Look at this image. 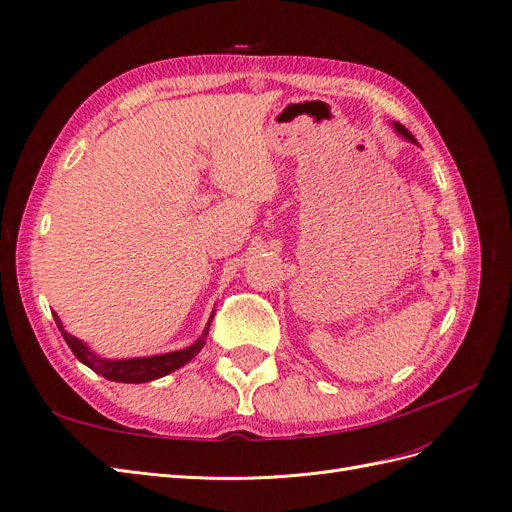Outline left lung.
Listing matches in <instances>:
<instances>
[{"label": "left lung", "mask_w": 512, "mask_h": 512, "mask_svg": "<svg viewBox=\"0 0 512 512\" xmlns=\"http://www.w3.org/2000/svg\"><path fill=\"white\" fill-rule=\"evenodd\" d=\"M395 130L401 134V136H406L408 138V141H414V136L404 128V126H401V123H395Z\"/></svg>", "instance_id": "obj_1"}]
</instances>
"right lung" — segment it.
<instances>
[{"label": "right lung", "instance_id": "add662e5", "mask_svg": "<svg viewBox=\"0 0 512 512\" xmlns=\"http://www.w3.org/2000/svg\"><path fill=\"white\" fill-rule=\"evenodd\" d=\"M55 322L57 327L61 331V335H64L66 344L70 346V350L74 352L76 359H79L81 363H85L87 367H91L96 371V374H100L102 378L106 380H115V382H149V380H156V378H162L166 374H170V371H175L179 367H183L188 361H192L194 356L203 350L205 346V339L209 335V324L207 329L203 333V337L198 339L196 344H192L190 348L185 350H177V352H166V354H158V356H147V359H128V361H106V359H98V356L91 352L83 342H79V339L72 337L70 333H66L64 329H61L59 324V318L55 314Z\"/></svg>", "mask_w": 512, "mask_h": 512}]
</instances>
